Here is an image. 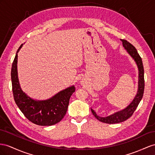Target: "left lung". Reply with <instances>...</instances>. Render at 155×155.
Returning <instances> with one entry per match:
<instances>
[{"mask_svg":"<svg viewBox=\"0 0 155 155\" xmlns=\"http://www.w3.org/2000/svg\"><path fill=\"white\" fill-rule=\"evenodd\" d=\"M122 42V45L124 46V49L126 50L127 52L132 57L134 60L136 62V65L138 68V88L137 92L136 95V96L134 98L132 101L124 109H122L120 111L114 113L113 114H110L109 116L106 117H101L98 116L96 113L91 108V110L93 113L94 116L96 117L98 120H100L102 122L107 123V124H116V123H119L124 122L127 119L129 118L132 114L136 109L137 106L141 101L143 97V95L144 92V87H145V81H144V69L143 65L142 59L139 55L137 50L136 49L132 44H130L126 40L121 39Z\"/></svg>","mask_w":155,"mask_h":155,"instance_id":"obj_1","label":"left lung"}]
</instances>
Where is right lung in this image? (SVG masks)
Wrapping results in <instances>:
<instances>
[{
	"label": "right lung",
	"instance_id": "add662e5",
	"mask_svg": "<svg viewBox=\"0 0 155 155\" xmlns=\"http://www.w3.org/2000/svg\"><path fill=\"white\" fill-rule=\"evenodd\" d=\"M12 66L11 79L15 104L28 120L39 126H51L60 122L65 115L69 100L75 91L74 85L59 92L45 100H36L30 97L22 90L18 74V53Z\"/></svg>",
	"mask_w": 155,
	"mask_h": 155
}]
</instances>
